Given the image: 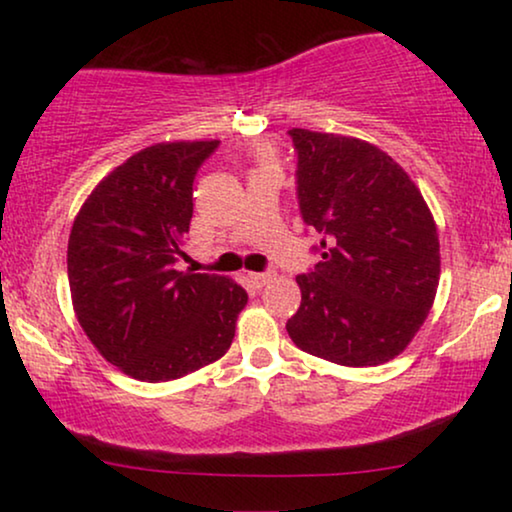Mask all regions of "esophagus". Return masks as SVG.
<instances>
[{
  "label": "esophagus",
  "instance_id": "34e87169",
  "mask_svg": "<svg viewBox=\"0 0 512 512\" xmlns=\"http://www.w3.org/2000/svg\"><path fill=\"white\" fill-rule=\"evenodd\" d=\"M272 279H275L272 272H251V275H249V282L254 284V289H263V286L270 284Z\"/></svg>",
  "mask_w": 512,
  "mask_h": 512
}]
</instances>
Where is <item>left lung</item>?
Here are the masks:
<instances>
[{
    "instance_id": "8db88e82",
    "label": "left lung",
    "mask_w": 512,
    "mask_h": 512,
    "mask_svg": "<svg viewBox=\"0 0 512 512\" xmlns=\"http://www.w3.org/2000/svg\"><path fill=\"white\" fill-rule=\"evenodd\" d=\"M305 226L319 263L286 331L303 352L377 366L415 338L436 298L440 244L422 193L394 158L354 137L289 130Z\"/></svg>"
}]
</instances>
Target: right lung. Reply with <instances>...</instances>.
<instances>
[{
  "label": "right lung",
  "mask_w": 512,
  "mask_h": 512,
  "mask_svg": "<svg viewBox=\"0 0 512 512\" xmlns=\"http://www.w3.org/2000/svg\"><path fill=\"white\" fill-rule=\"evenodd\" d=\"M219 142L146 146L107 174L67 247L74 312L109 363L167 382L221 359L247 291L221 275L174 270L193 216V181Z\"/></svg>",
  "instance_id": "1"
}]
</instances>
